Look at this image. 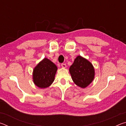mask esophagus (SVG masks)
<instances>
[{"mask_svg": "<svg viewBox=\"0 0 126 126\" xmlns=\"http://www.w3.org/2000/svg\"><path fill=\"white\" fill-rule=\"evenodd\" d=\"M61 66H62V67L63 68H65L66 67H67V66H66V64H64V63L62 64Z\"/></svg>", "mask_w": 126, "mask_h": 126, "instance_id": "1", "label": "esophagus"}]
</instances>
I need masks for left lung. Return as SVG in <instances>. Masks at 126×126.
Segmentation results:
<instances>
[{
    "label": "left lung",
    "instance_id": "1",
    "mask_svg": "<svg viewBox=\"0 0 126 126\" xmlns=\"http://www.w3.org/2000/svg\"><path fill=\"white\" fill-rule=\"evenodd\" d=\"M69 71L74 83L82 88L88 86L94 78L95 71L93 64L80 55L74 59Z\"/></svg>",
    "mask_w": 126,
    "mask_h": 126
}]
</instances>
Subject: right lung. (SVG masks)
Returning <instances> with one entry per match:
<instances>
[{
    "label": "right lung",
    "mask_w": 126,
    "mask_h": 126,
    "mask_svg": "<svg viewBox=\"0 0 126 126\" xmlns=\"http://www.w3.org/2000/svg\"><path fill=\"white\" fill-rule=\"evenodd\" d=\"M58 68L56 65L47 58H44L34 68L33 81L40 88H46L54 82Z\"/></svg>",
    "instance_id": "right-lung-1"
}]
</instances>
